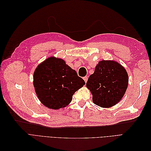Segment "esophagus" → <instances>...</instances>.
Wrapping results in <instances>:
<instances>
[{"label":"esophagus","mask_w":151,"mask_h":151,"mask_svg":"<svg viewBox=\"0 0 151 151\" xmlns=\"http://www.w3.org/2000/svg\"><path fill=\"white\" fill-rule=\"evenodd\" d=\"M83 79L84 80V81H85V83H87V81H88V77H83Z\"/></svg>","instance_id":"1"}]
</instances>
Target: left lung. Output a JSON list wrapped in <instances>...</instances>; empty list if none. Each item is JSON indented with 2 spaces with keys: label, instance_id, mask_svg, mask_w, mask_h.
Wrapping results in <instances>:
<instances>
[{
  "label": "left lung",
  "instance_id": "8db88e82",
  "mask_svg": "<svg viewBox=\"0 0 151 151\" xmlns=\"http://www.w3.org/2000/svg\"><path fill=\"white\" fill-rule=\"evenodd\" d=\"M129 83L126 70L115 61L102 60L95 68L86 87L93 94V103L109 108L119 102L125 94Z\"/></svg>",
  "mask_w": 151,
  "mask_h": 151
}]
</instances>
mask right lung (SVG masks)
Listing matches in <instances>:
<instances>
[{
    "label": "right lung",
    "instance_id": "add662e5",
    "mask_svg": "<svg viewBox=\"0 0 151 151\" xmlns=\"http://www.w3.org/2000/svg\"><path fill=\"white\" fill-rule=\"evenodd\" d=\"M33 84L40 101L50 109H58L69 104L84 81L61 58L50 57L36 68Z\"/></svg>",
    "mask_w": 151,
    "mask_h": 151
}]
</instances>
